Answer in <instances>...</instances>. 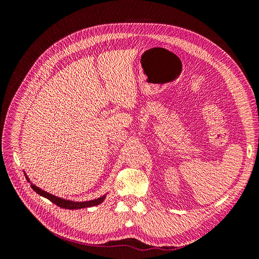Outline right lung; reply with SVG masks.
I'll return each mask as SVG.
<instances>
[{
  "label": "right lung",
  "mask_w": 259,
  "mask_h": 259,
  "mask_svg": "<svg viewBox=\"0 0 259 259\" xmlns=\"http://www.w3.org/2000/svg\"><path fill=\"white\" fill-rule=\"evenodd\" d=\"M26 178H27L28 182H30L27 176H26ZM31 188H32V189L37 194H40V195H42V197L52 201L54 204H56V205H58L62 208H67V209H77V208H85V207L95 206V205L100 204V203L104 202V200L106 199V194H105V195H103V197H100V198L95 199V200L85 201V202H73V201H69V200H65V199H61V198H58V197H55V195L40 189V188L34 186L33 184H31Z\"/></svg>",
  "instance_id": "right-lung-1"
}]
</instances>
